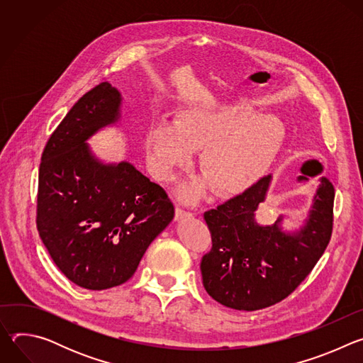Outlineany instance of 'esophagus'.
<instances>
[{"label":"esophagus","mask_w":363,"mask_h":363,"mask_svg":"<svg viewBox=\"0 0 363 363\" xmlns=\"http://www.w3.org/2000/svg\"><path fill=\"white\" fill-rule=\"evenodd\" d=\"M189 217H192L191 213H188V211H185V210H182V208H177V210H175V220H177V221H181V220H184V218H189Z\"/></svg>","instance_id":"34e87169"}]
</instances>
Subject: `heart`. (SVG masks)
Segmentation results:
<instances>
[{"label":"heart","mask_w":363,"mask_h":363,"mask_svg":"<svg viewBox=\"0 0 363 363\" xmlns=\"http://www.w3.org/2000/svg\"><path fill=\"white\" fill-rule=\"evenodd\" d=\"M280 132V121L269 113H258L247 99L188 106L178 113L177 122L161 118L147 129L149 169L160 181H172L178 169L192 161L195 147L205 144L201 165L208 177L184 182L181 198L199 199L211 182L224 194H237L264 172Z\"/></svg>","instance_id":"1"}]
</instances>
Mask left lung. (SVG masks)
<instances>
[{"instance_id":"1","label":"left lung","mask_w":363,"mask_h":363,"mask_svg":"<svg viewBox=\"0 0 363 363\" xmlns=\"http://www.w3.org/2000/svg\"><path fill=\"white\" fill-rule=\"evenodd\" d=\"M272 175L203 214L213 248L201 260L203 287L218 303L252 312L286 298L313 270L333 227L335 188L326 178L313 196L304 224L284 231L280 216L264 225L255 218Z\"/></svg>"}]
</instances>
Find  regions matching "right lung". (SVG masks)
I'll return each instance as SVG.
<instances>
[{
	"label": "right lung",
	"mask_w": 363,
	"mask_h": 363,
	"mask_svg": "<svg viewBox=\"0 0 363 363\" xmlns=\"http://www.w3.org/2000/svg\"><path fill=\"white\" fill-rule=\"evenodd\" d=\"M122 94L103 82L83 94L50 136L38 172L37 230L74 284L128 281L149 244L174 220L167 192L130 162H101L87 140L121 121Z\"/></svg>",
	"instance_id": "add662e5"
}]
</instances>
